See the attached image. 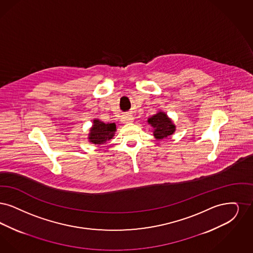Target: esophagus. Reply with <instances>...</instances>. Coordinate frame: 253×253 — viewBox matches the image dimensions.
I'll return each mask as SVG.
<instances>
[{
	"label": "esophagus",
	"mask_w": 253,
	"mask_h": 253,
	"mask_svg": "<svg viewBox=\"0 0 253 253\" xmlns=\"http://www.w3.org/2000/svg\"><path fill=\"white\" fill-rule=\"evenodd\" d=\"M133 120H134L133 116L129 115V114L125 115V116L122 118V122H123V123H131V122H133Z\"/></svg>",
	"instance_id": "34e87169"
}]
</instances>
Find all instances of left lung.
Segmentation results:
<instances>
[{
	"label": "left lung",
	"mask_w": 253,
	"mask_h": 253,
	"mask_svg": "<svg viewBox=\"0 0 253 253\" xmlns=\"http://www.w3.org/2000/svg\"><path fill=\"white\" fill-rule=\"evenodd\" d=\"M148 123L154 127L153 134L157 139H165L175 132V126L164 112L153 115Z\"/></svg>",
	"instance_id": "8db88e82"
}]
</instances>
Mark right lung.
<instances>
[{
    "label": "right lung",
    "instance_id": "right-lung-1",
    "mask_svg": "<svg viewBox=\"0 0 253 253\" xmlns=\"http://www.w3.org/2000/svg\"><path fill=\"white\" fill-rule=\"evenodd\" d=\"M116 126L114 123L105 124L103 122L93 120V126L88 136L89 142L94 144H104L114 136Z\"/></svg>",
    "mask_w": 253,
    "mask_h": 253
}]
</instances>
